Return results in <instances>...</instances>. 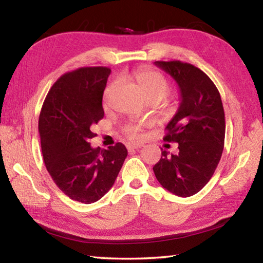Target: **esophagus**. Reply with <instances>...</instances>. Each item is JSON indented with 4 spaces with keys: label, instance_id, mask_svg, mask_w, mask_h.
I'll return each mask as SVG.
<instances>
[{
    "label": "esophagus",
    "instance_id": "34e87169",
    "mask_svg": "<svg viewBox=\"0 0 263 263\" xmlns=\"http://www.w3.org/2000/svg\"><path fill=\"white\" fill-rule=\"evenodd\" d=\"M142 147V144H128L127 145V149L128 151H135V149H138Z\"/></svg>",
    "mask_w": 263,
    "mask_h": 263
}]
</instances>
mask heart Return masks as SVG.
Returning a JSON list of instances; mask_svg holds the SVG:
<instances>
[{"label":"heart","instance_id":"obj_1","mask_svg":"<svg viewBox=\"0 0 263 263\" xmlns=\"http://www.w3.org/2000/svg\"><path fill=\"white\" fill-rule=\"evenodd\" d=\"M135 80L140 89L142 96L148 102H161L168 96L171 91V83L163 75L154 69H141L135 74ZM114 84H111L104 92V105L109 104L110 96L112 94ZM126 136L131 139H139L140 128L138 126H131L126 128Z\"/></svg>","mask_w":263,"mask_h":263}]
</instances>
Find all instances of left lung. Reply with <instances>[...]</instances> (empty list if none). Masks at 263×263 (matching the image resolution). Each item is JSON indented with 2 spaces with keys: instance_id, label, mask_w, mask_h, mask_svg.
Instances as JSON below:
<instances>
[{
  "instance_id": "left-lung-1",
  "label": "left lung",
  "mask_w": 263,
  "mask_h": 263,
  "mask_svg": "<svg viewBox=\"0 0 263 263\" xmlns=\"http://www.w3.org/2000/svg\"><path fill=\"white\" fill-rule=\"evenodd\" d=\"M154 64L175 80L181 103L163 138L177 142L179 153L162 151L153 171L164 189L189 197L210 181L221 158L225 114L220 94L211 79L193 65L179 60Z\"/></svg>"
}]
</instances>
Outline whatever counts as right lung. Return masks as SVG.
Returning a JSON list of instances; mask_svg holds the SVG:
<instances>
[{"instance_id":"obj_1","label":"right lung","mask_w":263,"mask_h":263,"mask_svg":"<svg viewBox=\"0 0 263 263\" xmlns=\"http://www.w3.org/2000/svg\"><path fill=\"white\" fill-rule=\"evenodd\" d=\"M111 70L82 67L66 73L48 91L39 116L47 172L62 193L83 204L97 202L114 185L127 157L122 142L92 148V127L104 117L102 99Z\"/></svg>"}]
</instances>
